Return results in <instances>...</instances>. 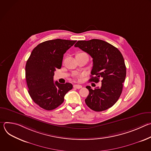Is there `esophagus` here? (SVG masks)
I'll return each mask as SVG.
<instances>
[{
  "label": "esophagus",
  "mask_w": 151,
  "mask_h": 151,
  "mask_svg": "<svg viewBox=\"0 0 151 151\" xmlns=\"http://www.w3.org/2000/svg\"><path fill=\"white\" fill-rule=\"evenodd\" d=\"M73 87L75 88H77V89H80L82 88V86L81 85H74Z\"/></svg>",
  "instance_id": "1"
}]
</instances>
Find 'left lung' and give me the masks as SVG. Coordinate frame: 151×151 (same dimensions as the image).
Instances as JSON below:
<instances>
[{"mask_svg":"<svg viewBox=\"0 0 151 151\" xmlns=\"http://www.w3.org/2000/svg\"><path fill=\"white\" fill-rule=\"evenodd\" d=\"M92 58L93 66L90 81L96 83L101 78V85L94 90L87 86L89 94L85 100L90 108L101 112L110 108L119 99L126 76L123 56L118 48L102 40H78L75 45ZM94 76V77L93 76Z\"/></svg>","mask_w":151,"mask_h":151,"instance_id":"left-lung-1","label":"left lung"}]
</instances>
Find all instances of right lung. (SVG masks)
I'll return each instance as SVG.
<instances>
[{"label":"right lung","mask_w":151,"mask_h":151,"mask_svg":"<svg viewBox=\"0 0 151 151\" xmlns=\"http://www.w3.org/2000/svg\"><path fill=\"white\" fill-rule=\"evenodd\" d=\"M76 40L57 39L37 45L26 65V79L29 94L42 109L53 110L64 101L66 94L72 89V83L54 82L56 69H60L63 55Z\"/></svg>","instance_id":"add662e5"}]
</instances>
